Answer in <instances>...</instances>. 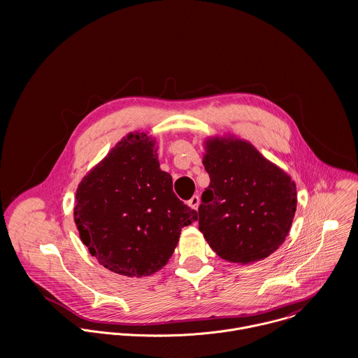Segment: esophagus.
Here are the masks:
<instances>
[{
  "label": "esophagus",
  "instance_id": "esophagus-1",
  "mask_svg": "<svg viewBox=\"0 0 358 358\" xmlns=\"http://www.w3.org/2000/svg\"><path fill=\"white\" fill-rule=\"evenodd\" d=\"M189 205H190L193 209H197L199 205H200V197H199V196H193V197L189 200Z\"/></svg>",
  "mask_w": 358,
  "mask_h": 358
}]
</instances>
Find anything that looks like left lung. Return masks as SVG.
Here are the masks:
<instances>
[{
    "label": "left lung",
    "instance_id": "obj_1",
    "mask_svg": "<svg viewBox=\"0 0 358 358\" xmlns=\"http://www.w3.org/2000/svg\"><path fill=\"white\" fill-rule=\"evenodd\" d=\"M210 183L201 196L199 229L209 247L233 263L273 254L289 233L296 186L278 166L244 141L206 142Z\"/></svg>",
    "mask_w": 358,
    "mask_h": 358
}]
</instances>
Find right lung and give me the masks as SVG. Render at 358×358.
I'll return each mask as SVG.
<instances>
[{
  "label": "right lung",
  "instance_id": "right-lung-1",
  "mask_svg": "<svg viewBox=\"0 0 358 358\" xmlns=\"http://www.w3.org/2000/svg\"><path fill=\"white\" fill-rule=\"evenodd\" d=\"M197 210L172 190V176L159 169L154 141L129 134L78 185L74 222L80 238L106 268L150 275L173 254L180 230Z\"/></svg>",
  "mask_w": 358,
  "mask_h": 358
}]
</instances>
